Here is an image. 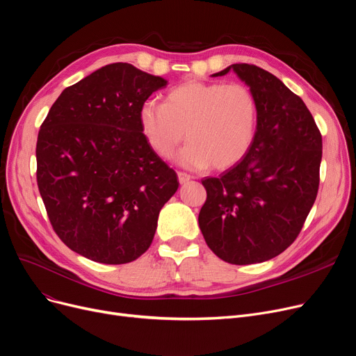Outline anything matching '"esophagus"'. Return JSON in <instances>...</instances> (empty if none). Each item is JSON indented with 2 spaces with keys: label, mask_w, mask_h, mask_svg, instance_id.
Returning <instances> with one entry per match:
<instances>
[{
  "label": "esophagus",
  "mask_w": 356,
  "mask_h": 356,
  "mask_svg": "<svg viewBox=\"0 0 356 356\" xmlns=\"http://www.w3.org/2000/svg\"><path fill=\"white\" fill-rule=\"evenodd\" d=\"M177 177H179V181H180V184L188 183V181L192 179V176H191L189 173H184V172H179V173H177Z\"/></svg>",
  "instance_id": "esophagus-1"
}]
</instances>
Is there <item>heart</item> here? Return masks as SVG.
Here are the masks:
<instances>
[{"instance_id": "obj_1", "label": "heart", "mask_w": 356, "mask_h": 356, "mask_svg": "<svg viewBox=\"0 0 356 356\" xmlns=\"http://www.w3.org/2000/svg\"><path fill=\"white\" fill-rule=\"evenodd\" d=\"M258 122L254 93L244 83L186 81L165 93L164 102L148 101L140 109L141 131L161 159L186 145L177 161L186 167L209 164L223 170L250 149Z\"/></svg>"}]
</instances>
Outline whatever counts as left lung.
Instances as JSON below:
<instances>
[{
    "label": "left lung",
    "mask_w": 356,
    "mask_h": 356,
    "mask_svg": "<svg viewBox=\"0 0 356 356\" xmlns=\"http://www.w3.org/2000/svg\"><path fill=\"white\" fill-rule=\"evenodd\" d=\"M234 70L254 93L258 122L239 163L207 177L199 228L208 247L235 266L263 263L287 250L300 234L319 191L322 134L300 97L255 65Z\"/></svg>",
    "instance_id": "left-lung-1"
}]
</instances>
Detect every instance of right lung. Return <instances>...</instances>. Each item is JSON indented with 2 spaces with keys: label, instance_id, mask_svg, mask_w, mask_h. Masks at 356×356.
Returning a JSON list of instances; mask_svg holds the SVG:
<instances>
[{
  "label": "right lung",
  "instance_id": "1",
  "mask_svg": "<svg viewBox=\"0 0 356 356\" xmlns=\"http://www.w3.org/2000/svg\"><path fill=\"white\" fill-rule=\"evenodd\" d=\"M167 85L129 63L66 88L37 137V186L54 232L72 251L127 264L152 245L177 175L147 143L140 109Z\"/></svg>",
  "mask_w": 356,
  "mask_h": 356
}]
</instances>
